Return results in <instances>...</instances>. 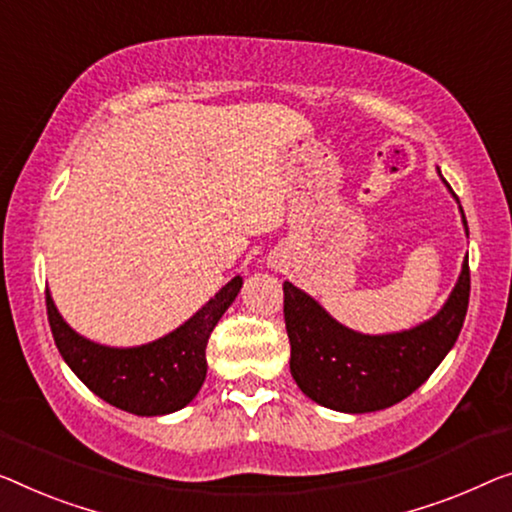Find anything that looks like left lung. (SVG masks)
Returning a JSON list of instances; mask_svg holds the SVG:
<instances>
[{
	"mask_svg": "<svg viewBox=\"0 0 512 512\" xmlns=\"http://www.w3.org/2000/svg\"><path fill=\"white\" fill-rule=\"evenodd\" d=\"M441 181L446 183L444 177ZM446 188L455 197L448 183ZM460 213L469 236L462 207ZM469 289V259H464L460 278L437 315L411 329L370 335L342 326L310 294L287 280L282 292L292 345L289 370L296 386L310 400L342 414H368L402 402L425 384L453 349L467 317Z\"/></svg>",
	"mask_w": 512,
	"mask_h": 512,
	"instance_id": "8db88e82",
	"label": "left lung"
}]
</instances>
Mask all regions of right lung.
<instances>
[{
	"label": "right lung",
	"mask_w": 512,
	"mask_h": 512,
	"mask_svg": "<svg viewBox=\"0 0 512 512\" xmlns=\"http://www.w3.org/2000/svg\"><path fill=\"white\" fill-rule=\"evenodd\" d=\"M243 285L234 276L179 329L140 347H108L85 338L59 315L45 289L52 338L68 368L91 393L135 416H165L200 393L207 379V342Z\"/></svg>",
	"instance_id": "1"
}]
</instances>
